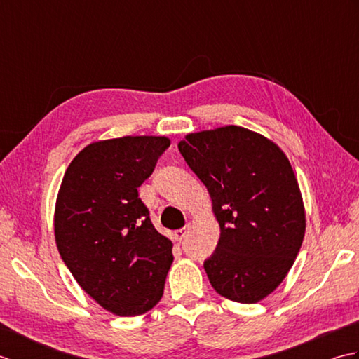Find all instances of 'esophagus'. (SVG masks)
Returning a JSON list of instances; mask_svg holds the SVG:
<instances>
[{
    "label": "esophagus",
    "instance_id": "1",
    "mask_svg": "<svg viewBox=\"0 0 359 359\" xmlns=\"http://www.w3.org/2000/svg\"><path fill=\"white\" fill-rule=\"evenodd\" d=\"M188 230H189V226L182 228V230H175V231H174V239H175V241L185 239V236L188 234Z\"/></svg>",
    "mask_w": 359,
    "mask_h": 359
}]
</instances>
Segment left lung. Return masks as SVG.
Segmentation results:
<instances>
[{"mask_svg":"<svg viewBox=\"0 0 359 359\" xmlns=\"http://www.w3.org/2000/svg\"><path fill=\"white\" fill-rule=\"evenodd\" d=\"M179 151L207 187L220 226L203 264L216 292L256 304L294 264L306 234V208L290 160L276 143L242 126L187 134Z\"/></svg>","mask_w":359,"mask_h":359,"instance_id":"1","label":"left lung"}]
</instances>
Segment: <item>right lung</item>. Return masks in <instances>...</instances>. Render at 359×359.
<instances>
[{
  "label": "right lung",
  "mask_w": 359,
  "mask_h": 359,
  "mask_svg": "<svg viewBox=\"0 0 359 359\" xmlns=\"http://www.w3.org/2000/svg\"><path fill=\"white\" fill-rule=\"evenodd\" d=\"M165 135L89 143L63 175L55 243L79 285L117 316L147 313L163 294L172 242L160 234L139 188L170 147Z\"/></svg>",
  "instance_id": "obj_1"
}]
</instances>
